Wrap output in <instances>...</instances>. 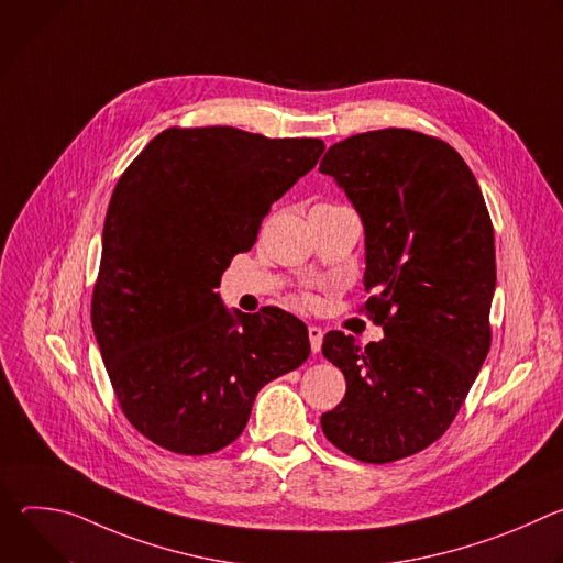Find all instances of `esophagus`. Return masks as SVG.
Returning <instances> with one entry per match:
<instances>
[{"label":"esophagus","instance_id":"1","mask_svg":"<svg viewBox=\"0 0 563 563\" xmlns=\"http://www.w3.org/2000/svg\"><path fill=\"white\" fill-rule=\"evenodd\" d=\"M307 334H309V345H311V352H313V354H316V352H320V345H323V330L316 328V325H309Z\"/></svg>","mask_w":563,"mask_h":563}]
</instances>
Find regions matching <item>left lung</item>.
I'll use <instances>...</instances> for the list:
<instances>
[{"instance_id":"obj_1","label":"left lung","mask_w":563,"mask_h":563,"mask_svg":"<svg viewBox=\"0 0 563 563\" xmlns=\"http://www.w3.org/2000/svg\"><path fill=\"white\" fill-rule=\"evenodd\" d=\"M332 176L365 229V309L385 339L330 332L323 356L347 380L320 417L325 437L365 463L421 452L454 421L490 350L495 231L476 178L443 140L410 129L328 148Z\"/></svg>"}]
</instances>
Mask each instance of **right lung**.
I'll return each instance as SVG.
<instances>
[{"mask_svg":"<svg viewBox=\"0 0 563 563\" xmlns=\"http://www.w3.org/2000/svg\"><path fill=\"white\" fill-rule=\"evenodd\" d=\"M323 151L318 137L167 129L118 180L91 323L124 417L155 445L222 450L258 389L307 361L302 320L278 307L229 311L216 287Z\"/></svg>","mask_w":563,"mask_h":563,"instance_id":"add662e5","label":"right lung"}]
</instances>
